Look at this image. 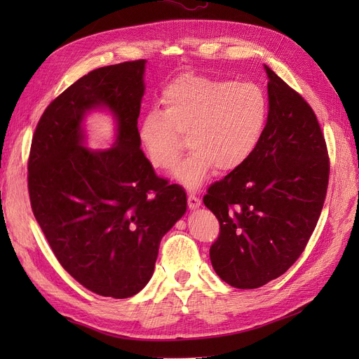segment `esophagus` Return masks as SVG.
Returning <instances> with one entry per match:
<instances>
[{
	"label": "esophagus",
	"instance_id": "34e87169",
	"mask_svg": "<svg viewBox=\"0 0 359 359\" xmlns=\"http://www.w3.org/2000/svg\"><path fill=\"white\" fill-rule=\"evenodd\" d=\"M187 202H189V208H190V210H196V208H199V206H201V202H202V201H201L194 193H189Z\"/></svg>",
	"mask_w": 359,
	"mask_h": 359
}]
</instances>
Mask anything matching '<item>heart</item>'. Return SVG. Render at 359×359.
<instances>
[{
    "mask_svg": "<svg viewBox=\"0 0 359 359\" xmlns=\"http://www.w3.org/2000/svg\"><path fill=\"white\" fill-rule=\"evenodd\" d=\"M163 111L151 109L137 126V139L151 166L169 170L178 161L182 137L191 154L172 172L189 190H198L217 170L231 173L253 157L264 137L269 104L255 82L182 73L160 95Z\"/></svg>",
    "mask_w": 359,
    "mask_h": 359,
    "instance_id": "b5f03b06",
    "label": "heart"
}]
</instances>
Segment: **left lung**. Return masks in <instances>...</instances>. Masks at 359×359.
Returning a JSON list of instances; mask_svg holds the SVG:
<instances>
[{"mask_svg": "<svg viewBox=\"0 0 359 359\" xmlns=\"http://www.w3.org/2000/svg\"><path fill=\"white\" fill-rule=\"evenodd\" d=\"M264 67L269 115L259 148L203 196L220 223L210 250L212 268L238 289L264 286L297 262L319 220L330 177L316 115Z\"/></svg>", "mask_w": 359, "mask_h": 359, "instance_id": "obj_1", "label": "left lung"}]
</instances>
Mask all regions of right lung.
Segmentation results:
<instances>
[{"label": "right lung", "instance_id": "1", "mask_svg": "<svg viewBox=\"0 0 359 359\" xmlns=\"http://www.w3.org/2000/svg\"><path fill=\"white\" fill-rule=\"evenodd\" d=\"M145 60L90 72L58 95L32 136L28 190L62 268L102 297L128 298L153 277L158 247L187 210V194L156 175L140 149ZM109 111L111 149L90 150L84 118Z\"/></svg>", "mask_w": 359, "mask_h": 359}]
</instances>
